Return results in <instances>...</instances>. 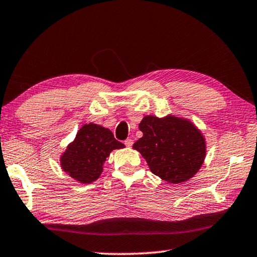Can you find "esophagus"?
Here are the masks:
<instances>
[{"mask_svg": "<svg viewBox=\"0 0 257 257\" xmlns=\"http://www.w3.org/2000/svg\"><path fill=\"white\" fill-rule=\"evenodd\" d=\"M133 144H134V141H133V139L128 138V139H125V141H124V145L127 146V147H132V146H133Z\"/></svg>", "mask_w": 257, "mask_h": 257, "instance_id": "34e87169", "label": "esophagus"}]
</instances>
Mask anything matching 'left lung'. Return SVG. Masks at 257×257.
I'll use <instances>...</instances> for the list:
<instances>
[{"mask_svg":"<svg viewBox=\"0 0 257 257\" xmlns=\"http://www.w3.org/2000/svg\"><path fill=\"white\" fill-rule=\"evenodd\" d=\"M143 137L134 144L150 170L170 184L193 178L206 155L205 138L189 120L167 115H146L139 123Z\"/></svg>","mask_w":257,"mask_h":257,"instance_id":"1","label":"left lung"}]
</instances>
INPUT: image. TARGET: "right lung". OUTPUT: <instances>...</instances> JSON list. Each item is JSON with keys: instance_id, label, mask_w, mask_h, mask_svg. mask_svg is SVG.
Returning <instances> with one entry per match:
<instances>
[{"instance_id": "obj_1", "label": "right lung", "mask_w": 257, "mask_h": 257, "mask_svg": "<svg viewBox=\"0 0 257 257\" xmlns=\"http://www.w3.org/2000/svg\"><path fill=\"white\" fill-rule=\"evenodd\" d=\"M123 147L110 129L92 122L84 124L61 155V168L80 184H92L101 176L111 152Z\"/></svg>"}]
</instances>
